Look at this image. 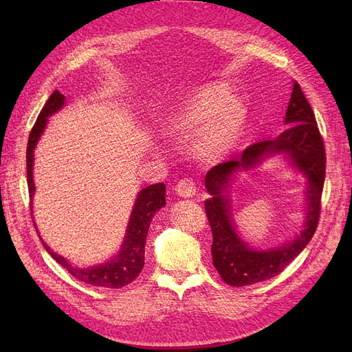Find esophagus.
I'll list each match as a JSON object with an SVG mask.
<instances>
[{
	"label": "esophagus",
	"mask_w": 352,
	"mask_h": 352,
	"mask_svg": "<svg viewBox=\"0 0 352 352\" xmlns=\"http://www.w3.org/2000/svg\"><path fill=\"white\" fill-rule=\"evenodd\" d=\"M175 190L179 197L192 198L197 192V186H195V182L192 179H182L177 182Z\"/></svg>",
	"instance_id": "1"
}]
</instances>
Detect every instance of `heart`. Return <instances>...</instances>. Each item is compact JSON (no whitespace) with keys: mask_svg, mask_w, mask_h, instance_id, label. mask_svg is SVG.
Listing matches in <instances>:
<instances>
[{"mask_svg":"<svg viewBox=\"0 0 352 352\" xmlns=\"http://www.w3.org/2000/svg\"><path fill=\"white\" fill-rule=\"evenodd\" d=\"M247 110L225 83H210L180 101L163 117V133L188 141L197 136L198 155L214 162L238 146Z\"/></svg>","mask_w":352,"mask_h":352,"instance_id":"heart-1","label":"heart"}]
</instances>
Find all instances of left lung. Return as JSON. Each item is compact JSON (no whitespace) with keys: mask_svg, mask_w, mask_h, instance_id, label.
Instances as JSON below:
<instances>
[{"mask_svg":"<svg viewBox=\"0 0 352 352\" xmlns=\"http://www.w3.org/2000/svg\"><path fill=\"white\" fill-rule=\"evenodd\" d=\"M285 126L286 129L278 138L248 146L241 157L208 170L204 179L210 194L204 202L212 232V264L221 279L232 286L254 285L279 274L307 247L317 228L326 175V153L311 105L296 82L292 85ZM273 156H282L306 179V212L300 234L279 248L258 250L251 248L237 233L228 188L239 173L250 171Z\"/></svg>","mask_w":352,"mask_h":352,"instance_id":"left-lung-1","label":"left lung"}]
</instances>
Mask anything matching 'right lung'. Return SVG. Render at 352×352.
Wrapping results in <instances>:
<instances>
[{"label":"right lung","mask_w":352,"mask_h":352,"mask_svg":"<svg viewBox=\"0 0 352 352\" xmlns=\"http://www.w3.org/2000/svg\"><path fill=\"white\" fill-rule=\"evenodd\" d=\"M65 104H66L65 95L60 94L58 91L52 92V95L45 102L44 109L41 110L36 123L34 127H32V132L29 135L28 150H26V168H28V186H29L30 202L35 195V182H34L35 148L48 124V117L60 111L63 107H65ZM164 206H166L164 184H155L141 189L140 192H138L135 204L132 207L131 217H129V221H127V228H126L123 242L120 245V250L117 251V254L113 255L109 261L91 265V267H76V265H73L67 258L56 254L44 242V239L41 236L39 238L47 252L58 264H61L63 267L67 269V272L73 276V278H76L78 280L88 285L119 289V287L129 285L138 278V276H140L144 267L145 242H146L148 229H150L151 220L155 212L160 208H163ZM32 210H34V207H32ZM34 225L36 226V223H34Z\"/></svg>","instance_id":"add662e5"}]
</instances>
